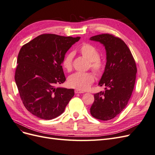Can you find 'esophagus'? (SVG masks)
I'll use <instances>...</instances> for the list:
<instances>
[{
    "instance_id": "obj_1",
    "label": "esophagus",
    "mask_w": 155,
    "mask_h": 155,
    "mask_svg": "<svg viewBox=\"0 0 155 155\" xmlns=\"http://www.w3.org/2000/svg\"><path fill=\"white\" fill-rule=\"evenodd\" d=\"M75 93L76 94H81V93H84V92L83 91H79V90H75Z\"/></svg>"
}]
</instances>
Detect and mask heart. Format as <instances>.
I'll list each match as a JSON object with an SVG mask.
<instances>
[{
	"label": "heart",
	"mask_w": 155,
	"mask_h": 155,
	"mask_svg": "<svg viewBox=\"0 0 155 155\" xmlns=\"http://www.w3.org/2000/svg\"><path fill=\"white\" fill-rule=\"evenodd\" d=\"M79 53L82 56L89 61V67L96 75H100L104 68V64L100 59L99 51L93 45L84 43L79 49ZM72 51L68 52L64 58L62 65L68 72L72 69V61L74 58ZM94 81V76L91 72H76L69 76L68 83L70 87L81 91L88 89Z\"/></svg>",
	"instance_id": "1"
}]
</instances>
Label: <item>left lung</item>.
Segmentation results:
<instances>
[{"label": "left lung", "instance_id": "left-lung-1", "mask_svg": "<svg viewBox=\"0 0 155 155\" xmlns=\"http://www.w3.org/2000/svg\"><path fill=\"white\" fill-rule=\"evenodd\" d=\"M105 46L107 63L98 85L105 91L94 94L91 114L96 119L109 120L122 111L132 94L137 68L129 48L124 41L111 34L91 37Z\"/></svg>", "mask_w": 155, "mask_h": 155}]
</instances>
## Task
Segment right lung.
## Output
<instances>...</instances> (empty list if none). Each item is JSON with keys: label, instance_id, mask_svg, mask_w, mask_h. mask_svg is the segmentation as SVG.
<instances>
[{"label": "right lung", "instance_id": "obj_1", "mask_svg": "<svg viewBox=\"0 0 155 155\" xmlns=\"http://www.w3.org/2000/svg\"><path fill=\"white\" fill-rule=\"evenodd\" d=\"M80 37L42 34L22 46L15 80L22 101L32 114L51 120L61 114L74 89L56 87L66 78L61 64L65 54Z\"/></svg>", "mask_w": 155, "mask_h": 155}]
</instances>
